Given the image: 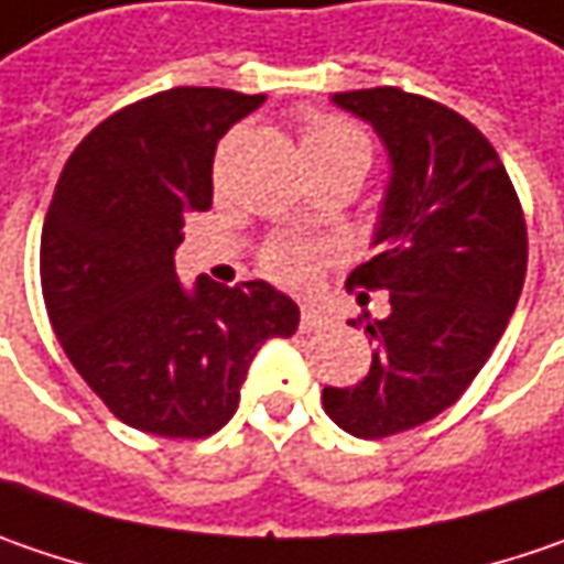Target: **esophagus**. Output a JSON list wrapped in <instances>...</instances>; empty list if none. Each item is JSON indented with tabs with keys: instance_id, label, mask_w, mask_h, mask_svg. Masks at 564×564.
Listing matches in <instances>:
<instances>
[{
	"instance_id": "1",
	"label": "esophagus",
	"mask_w": 564,
	"mask_h": 564,
	"mask_svg": "<svg viewBox=\"0 0 564 564\" xmlns=\"http://www.w3.org/2000/svg\"><path fill=\"white\" fill-rule=\"evenodd\" d=\"M325 322H328V318H325L318 308L303 306V315H300V330H303V334H308V330H318Z\"/></svg>"
}]
</instances>
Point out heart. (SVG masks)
<instances>
[{
  "label": "heart",
  "instance_id": "obj_1",
  "mask_svg": "<svg viewBox=\"0 0 564 564\" xmlns=\"http://www.w3.org/2000/svg\"><path fill=\"white\" fill-rule=\"evenodd\" d=\"M300 135H303V151H306L308 166H325V163H356L369 166L372 158V144L369 135L344 116L334 112H306L300 122ZM322 258V249L306 239H278L264 249L261 264L274 281L286 286H306L315 278V264Z\"/></svg>",
  "mask_w": 564,
  "mask_h": 564
}]
</instances>
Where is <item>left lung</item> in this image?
<instances>
[{
	"label": "left lung",
	"instance_id": "1",
	"mask_svg": "<svg viewBox=\"0 0 564 564\" xmlns=\"http://www.w3.org/2000/svg\"><path fill=\"white\" fill-rule=\"evenodd\" d=\"M330 100L369 122L391 158L379 256L347 278L388 290L391 315L366 322L369 376L325 388L322 404L356 438H388L448 410L496 350L524 286V210L496 148L448 107L401 87Z\"/></svg>",
	"mask_w": 564,
	"mask_h": 564
}]
</instances>
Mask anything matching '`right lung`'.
Instances as JSON below:
<instances>
[{"mask_svg":"<svg viewBox=\"0 0 564 564\" xmlns=\"http://www.w3.org/2000/svg\"><path fill=\"white\" fill-rule=\"evenodd\" d=\"M264 94L173 87L112 112L72 151L43 220L40 283L62 350L126 426L205 438L236 413L249 362L300 308L264 281L176 278L210 163Z\"/></svg>","mask_w":564,"mask_h":564,"instance_id":"add662e5","label":"right lung"}]
</instances>
